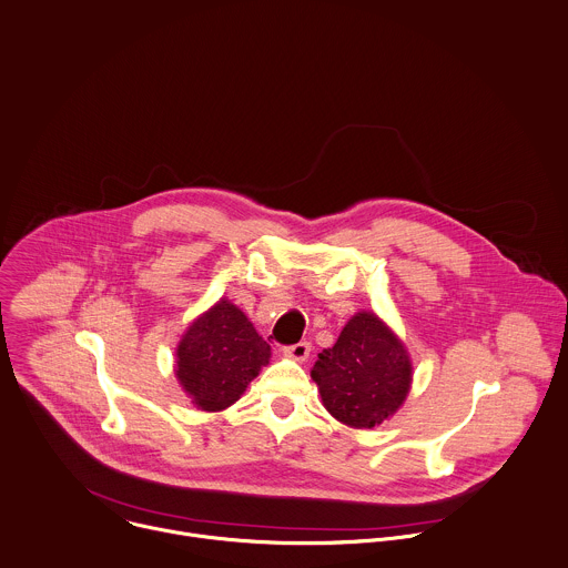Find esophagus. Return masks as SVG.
Wrapping results in <instances>:
<instances>
[{
	"instance_id": "1",
	"label": "esophagus",
	"mask_w": 568,
	"mask_h": 568,
	"mask_svg": "<svg viewBox=\"0 0 568 568\" xmlns=\"http://www.w3.org/2000/svg\"><path fill=\"white\" fill-rule=\"evenodd\" d=\"M283 352H285L290 358H294V361H307V356H310V352H312V343H310V341H301V343H296V345L285 347Z\"/></svg>"
}]
</instances>
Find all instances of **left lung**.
I'll return each instance as SVG.
<instances>
[{"label":"left lung","instance_id":"8db88e82","mask_svg":"<svg viewBox=\"0 0 568 568\" xmlns=\"http://www.w3.org/2000/svg\"><path fill=\"white\" fill-rule=\"evenodd\" d=\"M325 410L345 426L374 428L406 402L410 356L399 336L372 312L354 314L312 367Z\"/></svg>","mask_w":568,"mask_h":568}]
</instances>
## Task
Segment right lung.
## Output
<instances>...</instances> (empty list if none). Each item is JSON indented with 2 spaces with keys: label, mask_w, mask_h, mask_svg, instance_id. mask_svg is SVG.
I'll use <instances>...</instances> for the list:
<instances>
[{
  "label": "right lung",
  "mask_w": 568,
  "mask_h": 568,
  "mask_svg": "<svg viewBox=\"0 0 568 568\" xmlns=\"http://www.w3.org/2000/svg\"><path fill=\"white\" fill-rule=\"evenodd\" d=\"M272 347L227 298L201 314L175 347V376L199 410L219 413L241 399Z\"/></svg>",
  "instance_id": "right-lung-1"
}]
</instances>
